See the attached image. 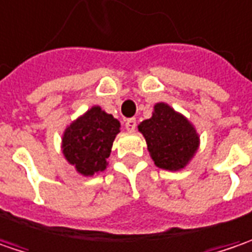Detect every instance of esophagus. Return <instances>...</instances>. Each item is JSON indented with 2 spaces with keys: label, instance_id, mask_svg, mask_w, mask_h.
I'll return each mask as SVG.
<instances>
[{
  "label": "esophagus",
  "instance_id": "1",
  "mask_svg": "<svg viewBox=\"0 0 252 252\" xmlns=\"http://www.w3.org/2000/svg\"><path fill=\"white\" fill-rule=\"evenodd\" d=\"M136 119H127L125 122V126H126V129H127V132H134V129H136Z\"/></svg>",
  "mask_w": 252,
  "mask_h": 252
}]
</instances>
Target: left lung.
Here are the masks:
<instances>
[{
	"instance_id": "obj_1",
	"label": "left lung",
	"mask_w": 252,
	"mask_h": 252,
	"mask_svg": "<svg viewBox=\"0 0 252 252\" xmlns=\"http://www.w3.org/2000/svg\"><path fill=\"white\" fill-rule=\"evenodd\" d=\"M137 129L158 169L180 171L189 166L200 147L194 125L164 102L156 103L152 118L140 122Z\"/></svg>"
}]
</instances>
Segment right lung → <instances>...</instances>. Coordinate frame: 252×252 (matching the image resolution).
I'll return each instance as SVG.
<instances>
[{"mask_svg": "<svg viewBox=\"0 0 252 252\" xmlns=\"http://www.w3.org/2000/svg\"><path fill=\"white\" fill-rule=\"evenodd\" d=\"M120 122L100 106H92L70 122L62 134V155L85 177L105 171Z\"/></svg>", "mask_w": 252, "mask_h": 252, "instance_id": "obj_1", "label": "right lung"}]
</instances>
